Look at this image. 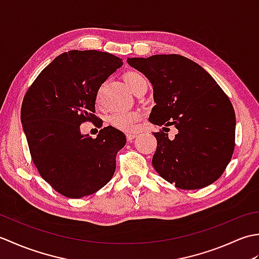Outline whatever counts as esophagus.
Returning <instances> with one entry per match:
<instances>
[{
    "label": "esophagus",
    "mask_w": 259,
    "mask_h": 259,
    "mask_svg": "<svg viewBox=\"0 0 259 259\" xmlns=\"http://www.w3.org/2000/svg\"><path fill=\"white\" fill-rule=\"evenodd\" d=\"M125 137H126V140H128V141H133L135 138H137V135L136 134H126Z\"/></svg>",
    "instance_id": "34e87169"
}]
</instances>
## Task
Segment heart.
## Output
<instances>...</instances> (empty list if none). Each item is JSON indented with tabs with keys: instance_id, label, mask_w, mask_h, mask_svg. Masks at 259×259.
Segmentation results:
<instances>
[{
	"instance_id": "obj_1",
	"label": "heart",
	"mask_w": 259,
	"mask_h": 259,
	"mask_svg": "<svg viewBox=\"0 0 259 259\" xmlns=\"http://www.w3.org/2000/svg\"><path fill=\"white\" fill-rule=\"evenodd\" d=\"M124 80L126 84L129 85L134 93L137 92L139 88L147 83L146 78L142 74L138 72H128L124 74ZM100 96V90L97 93V100ZM141 117V113L139 111H121V112H113L108 117V122L111 124L113 128L129 131L135 128L136 123L138 122Z\"/></svg>"
}]
</instances>
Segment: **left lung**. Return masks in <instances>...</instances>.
Returning a JSON list of instances; mask_svg holds the SVG:
<instances>
[{
  "mask_svg": "<svg viewBox=\"0 0 259 259\" xmlns=\"http://www.w3.org/2000/svg\"><path fill=\"white\" fill-rule=\"evenodd\" d=\"M126 62L153 88L156 106L149 121L163 125V131L153 133L156 171L180 189L214 183L235 149L236 115L226 93L205 69L179 54L130 58ZM169 125L179 130L171 141L165 134Z\"/></svg>",
  "mask_w": 259,
  "mask_h": 259,
  "instance_id": "8db88e82",
  "label": "left lung"
}]
</instances>
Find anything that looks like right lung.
<instances>
[{
    "instance_id": "add662e5",
    "label": "right lung",
    "mask_w": 259,
    "mask_h": 259,
    "mask_svg": "<svg viewBox=\"0 0 259 259\" xmlns=\"http://www.w3.org/2000/svg\"><path fill=\"white\" fill-rule=\"evenodd\" d=\"M122 64V59L108 52H64L25 93L21 121L32 161L41 177L65 197L95 194L114 174L124 134L108 125L91 138L81 135L80 124L100 123L95 114L99 88Z\"/></svg>"
}]
</instances>
